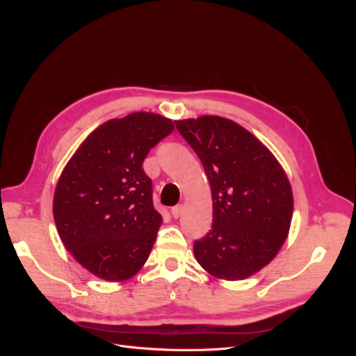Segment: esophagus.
Here are the masks:
<instances>
[{"label": "esophagus", "mask_w": 356, "mask_h": 356, "mask_svg": "<svg viewBox=\"0 0 356 356\" xmlns=\"http://www.w3.org/2000/svg\"><path fill=\"white\" fill-rule=\"evenodd\" d=\"M172 215L175 219H177L181 215V204H177V207L172 208Z\"/></svg>", "instance_id": "obj_1"}]
</instances>
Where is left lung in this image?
<instances>
[{
	"instance_id": "obj_1",
	"label": "left lung",
	"mask_w": 356,
	"mask_h": 356,
	"mask_svg": "<svg viewBox=\"0 0 356 356\" xmlns=\"http://www.w3.org/2000/svg\"><path fill=\"white\" fill-rule=\"evenodd\" d=\"M208 176L211 231L193 244L197 263L223 280L247 278L277 255L293 216L290 181L270 149L220 117L176 121Z\"/></svg>"
}]
</instances>
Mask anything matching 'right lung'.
<instances>
[{
	"instance_id": "right-lung-1",
	"label": "right lung",
	"mask_w": 356,
	"mask_h": 356,
	"mask_svg": "<svg viewBox=\"0 0 356 356\" xmlns=\"http://www.w3.org/2000/svg\"><path fill=\"white\" fill-rule=\"evenodd\" d=\"M173 129L152 112L109 120L82 143L56 186L53 216L63 245L106 282L133 277L154 245L163 216L143 163Z\"/></svg>"
}]
</instances>
